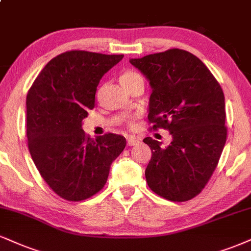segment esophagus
<instances>
[{"mask_svg": "<svg viewBox=\"0 0 251 251\" xmlns=\"http://www.w3.org/2000/svg\"><path fill=\"white\" fill-rule=\"evenodd\" d=\"M137 144H139V139H135L134 137L127 138V146H134Z\"/></svg>", "mask_w": 251, "mask_h": 251, "instance_id": "obj_1", "label": "esophagus"}]
</instances>
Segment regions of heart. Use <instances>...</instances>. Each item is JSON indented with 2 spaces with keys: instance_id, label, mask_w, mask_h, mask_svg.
Returning <instances> with one entry per match:
<instances>
[{
  "instance_id": "obj_1",
  "label": "heart",
  "mask_w": 251,
  "mask_h": 251,
  "mask_svg": "<svg viewBox=\"0 0 251 251\" xmlns=\"http://www.w3.org/2000/svg\"><path fill=\"white\" fill-rule=\"evenodd\" d=\"M139 79H143V78L135 71H124L120 75V83H122V85L125 89H127V87L131 86L132 84H134Z\"/></svg>"
}]
</instances>
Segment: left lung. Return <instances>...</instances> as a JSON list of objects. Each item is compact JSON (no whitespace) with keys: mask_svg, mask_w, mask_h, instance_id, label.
<instances>
[{"mask_svg":"<svg viewBox=\"0 0 251 251\" xmlns=\"http://www.w3.org/2000/svg\"><path fill=\"white\" fill-rule=\"evenodd\" d=\"M152 87L149 122L170 131L172 143L144 139L152 151L145 171L149 187L170 201L200 194L215 171L227 140L225 95L198 57L181 49L129 59Z\"/></svg>","mask_w":251,"mask_h":251,"instance_id":"left-lung-1","label":"left lung"}]
</instances>
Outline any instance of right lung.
Instances as JSON below:
<instances>
[{
  "instance_id": "1",
  "label": "right lung",
  "mask_w": 251,
  "mask_h": 251,
  "mask_svg": "<svg viewBox=\"0 0 251 251\" xmlns=\"http://www.w3.org/2000/svg\"><path fill=\"white\" fill-rule=\"evenodd\" d=\"M124 55L72 50L52 58L26 95V138L45 182L68 201H83L101 191L111 164L126 139L106 133L90 138L81 128L95 107L101 77Z\"/></svg>"
}]
</instances>
